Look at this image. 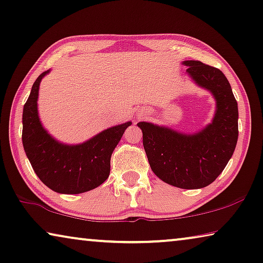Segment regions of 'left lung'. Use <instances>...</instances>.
<instances>
[{"label": "left lung", "instance_id": "8db88e82", "mask_svg": "<svg viewBox=\"0 0 263 263\" xmlns=\"http://www.w3.org/2000/svg\"><path fill=\"white\" fill-rule=\"evenodd\" d=\"M186 72L214 94L217 109L213 123L196 135H183L151 123H138L143 145L156 176L170 185L199 189L224 170L236 147L238 109L224 74L197 60L184 61Z\"/></svg>", "mask_w": 263, "mask_h": 263}]
</instances>
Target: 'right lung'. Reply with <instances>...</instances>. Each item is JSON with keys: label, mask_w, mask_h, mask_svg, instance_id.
Instances as JSON below:
<instances>
[{"label": "right lung", "mask_w": 263, "mask_h": 263, "mask_svg": "<svg viewBox=\"0 0 263 263\" xmlns=\"http://www.w3.org/2000/svg\"><path fill=\"white\" fill-rule=\"evenodd\" d=\"M47 73L35 80L23 106V147L35 174L49 189L60 194L86 193L107 179L112 152L131 121L109 127L84 144L58 143L45 131L37 116L39 85Z\"/></svg>", "instance_id": "add662e5"}]
</instances>
